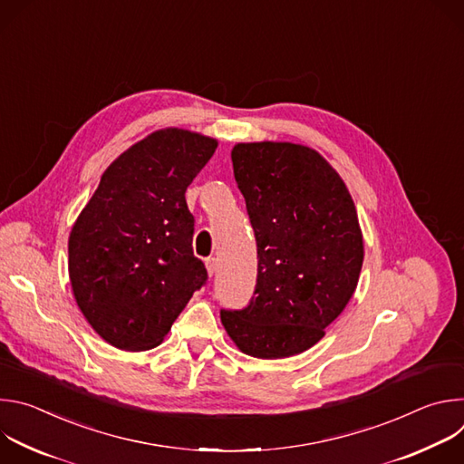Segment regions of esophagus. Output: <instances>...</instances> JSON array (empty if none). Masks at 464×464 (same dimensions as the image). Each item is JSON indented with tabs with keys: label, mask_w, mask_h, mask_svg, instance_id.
<instances>
[{
	"label": "esophagus",
	"mask_w": 464,
	"mask_h": 464,
	"mask_svg": "<svg viewBox=\"0 0 464 464\" xmlns=\"http://www.w3.org/2000/svg\"><path fill=\"white\" fill-rule=\"evenodd\" d=\"M206 268H208V274H209V277H213V276L217 274L218 262H217V258H215V256H209V258H206Z\"/></svg>",
	"instance_id": "obj_1"
}]
</instances>
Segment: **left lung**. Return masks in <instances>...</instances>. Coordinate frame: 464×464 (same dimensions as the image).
<instances>
[{"mask_svg":"<svg viewBox=\"0 0 464 464\" xmlns=\"http://www.w3.org/2000/svg\"><path fill=\"white\" fill-rule=\"evenodd\" d=\"M237 185L256 240V285L242 310H222L235 345L277 360L314 347L351 301L363 237L351 192L319 152L295 143H237Z\"/></svg>","mask_w":464,"mask_h":464,"instance_id":"left-lung-1","label":"left lung"}]
</instances>
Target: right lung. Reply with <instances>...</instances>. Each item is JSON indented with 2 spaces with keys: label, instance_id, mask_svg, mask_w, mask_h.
Instances as JSON below:
<instances>
[{
  "label": "right lung",
  "instance_id": "obj_1",
  "mask_svg": "<svg viewBox=\"0 0 464 464\" xmlns=\"http://www.w3.org/2000/svg\"><path fill=\"white\" fill-rule=\"evenodd\" d=\"M218 141L163 128L124 150L75 220L68 270L95 333L121 351L158 347L208 270L192 253L185 190Z\"/></svg>",
  "mask_w": 464,
  "mask_h": 464
}]
</instances>
